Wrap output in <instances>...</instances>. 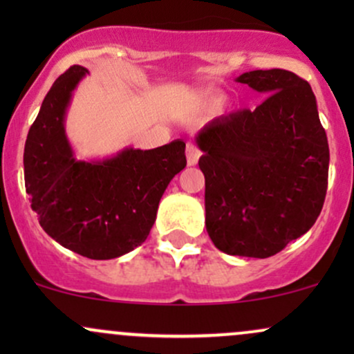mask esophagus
<instances>
[{"mask_svg":"<svg viewBox=\"0 0 354 354\" xmlns=\"http://www.w3.org/2000/svg\"><path fill=\"white\" fill-rule=\"evenodd\" d=\"M201 151L194 143H186V161H188V166L198 165V160H200Z\"/></svg>","mask_w":354,"mask_h":354,"instance_id":"34e87169","label":"esophagus"}]
</instances>
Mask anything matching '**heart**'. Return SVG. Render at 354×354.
I'll return each instance as SVG.
<instances>
[{"label":"heart","instance_id":"heart-1","mask_svg":"<svg viewBox=\"0 0 354 354\" xmlns=\"http://www.w3.org/2000/svg\"><path fill=\"white\" fill-rule=\"evenodd\" d=\"M214 104H219V101H214Z\"/></svg>","mask_w":354,"mask_h":354}]
</instances>
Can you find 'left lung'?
<instances>
[{"label": "left lung", "instance_id": "8db88e82", "mask_svg": "<svg viewBox=\"0 0 354 354\" xmlns=\"http://www.w3.org/2000/svg\"><path fill=\"white\" fill-rule=\"evenodd\" d=\"M236 81L268 96L198 133L206 231L223 253L270 258L318 219L330 148L308 81L278 68Z\"/></svg>", "mask_w": 354, "mask_h": 354}]
</instances>
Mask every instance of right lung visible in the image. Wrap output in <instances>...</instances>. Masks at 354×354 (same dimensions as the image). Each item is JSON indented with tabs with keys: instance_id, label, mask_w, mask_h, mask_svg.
<instances>
[{
	"instance_id": "obj_1",
	"label": "right lung",
	"mask_w": 354,
	"mask_h": 354,
	"mask_svg": "<svg viewBox=\"0 0 354 354\" xmlns=\"http://www.w3.org/2000/svg\"><path fill=\"white\" fill-rule=\"evenodd\" d=\"M71 66L55 81L24 145V186L39 225L61 246L113 259L148 238L166 186L186 166L185 141L126 148L103 161H78L64 133L71 93L86 75Z\"/></svg>"
}]
</instances>
